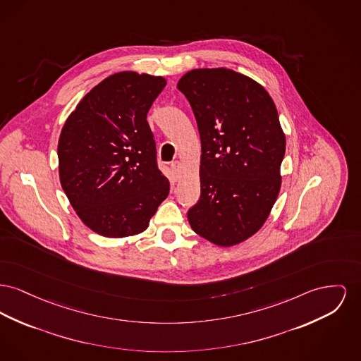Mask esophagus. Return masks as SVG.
I'll return each instance as SVG.
<instances>
[{
    "label": "esophagus",
    "instance_id": "34e87169",
    "mask_svg": "<svg viewBox=\"0 0 361 361\" xmlns=\"http://www.w3.org/2000/svg\"><path fill=\"white\" fill-rule=\"evenodd\" d=\"M170 168H171V170H173L174 176H176V177H178V174H180V168H181V164H180L178 161H176V162H171Z\"/></svg>",
    "mask_w": 361,
    "mask_h": 361
}]
</instances>
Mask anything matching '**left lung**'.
<instances>
[{"label":"left lung","instance_id":"left-lung-1","mask_svg":"<svg viewBox=\"0 0 361 361\" xmlns=\"http://www.w3.org/2000/svg\"><path fill=\"white\" fill-rule=\"evenodd\" d=\"M177 88L200 135V197L188 210L193 232L229 247L256 233L281 187L285 136L276 105L252 79L231 69H196Z\"/></svg>","mask_w":361,"mask_h":361}]
</instances>
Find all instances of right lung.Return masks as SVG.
Wrapping results in <instances>:
<instances>
[{"mask_svg":"<svg viewBox=\"0 0 361 361\" xmlns=\"http://www.w3.org/2000/svg\"><path fill=\"white\" fill-rule=\"evenodd\" d=\"M164 78L116 73L95 85L68 117L59 140L60 180L85 225L105 237L147 229L169 195L158 168L147 113Z\"/></svg>","mask_w":361,"mask_h":361,"instance_id":"obj_1","label":"right lung"}]
</instances>
